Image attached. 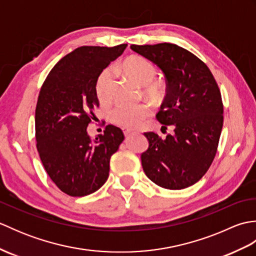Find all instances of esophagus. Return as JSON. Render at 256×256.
<instances>
[{
	"instance_id": "esophagus-1",
	"label": "esophagus",
	"mask_w": 256,
	"mask_h": 256,
	"mask_svg": "<svg viewBox=\"0 0 256 256\" xmlns=\"http://www.w3.org/2000/svg\"><path fill=\"white\" fill-rule=\"evenodd\" d=\"M123 133H124V135H125V138H128V136H130V135H131V134H133L134 132L132 131V130L124 128V130H123Z\"/></svg>"
}]
</instances>
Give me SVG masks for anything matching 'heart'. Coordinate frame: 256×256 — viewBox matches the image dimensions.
Segmentation results:
<instances>
[{
	"label": "heart",
	"mask_w": 256,
	"mask_h": 256,
	"mask_svg": "<svg viewBox=\"0 0 256 256\" xmlns=\"http://www.w3.org/2000/svg\"><path fill=\"white\" fill-rule=\"evenodd\" d=\"M125 77L140 86H143V94L155 102H158L165 94V86L162 81L154 80L156 68L148 59L140 56H131L125 59L120 66ZM112 72L104 70L98 78L96 94L102 103H108L111 99ZM152 110L148 104L140 103L138 106H120L111 112L113 123L124 128H136L150 116Z\"/></svg>",
	"instance_id": "b5f03b06"
}]
</instances>
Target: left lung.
<instances>
[{"instance_id": "1", "label": "left lung", "mask_w": 256, "mask_h": 256, "mask_svg": "<svg viewBox=\"0 0 256 256\" xmlns=\"http://www.w3.org/2000/svg\"><path fill=\"white\" fill-rule=\"evenodd\" d=\"M131 50L164 72L167 96L156 116L162 128H174L166 138L144 133V172L162 188H187L202 178L216 153L224 124L218 84L206 64L182 47L162 42Z\"/></svg>"}]
</instances>
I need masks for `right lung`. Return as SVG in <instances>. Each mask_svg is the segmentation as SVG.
I'll list each match as a JSON object with an SVG mask.
<instances>
[{"label": "right lung", "instance_id": "obj_1", "mask_svg": "<svg viewBox=\"0 0 256 256\" xmlns=\"http://www.w3.org/2000/svg\"><path fill=\"white\" fill-rule=\"evenodd\" d=\"M126 46L76 48L54 66L38 96V154L52 180L72 197L90 194L104 184L111 156L124 140L121 128L114 125H106L94 140L86 128L99 106L98 78Z\"/></svg>", "mask_w": 256, "mask_h": 256}]
</instances>
